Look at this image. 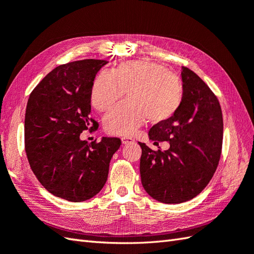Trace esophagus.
Masks as SVG:
<instances>
[{"label":"esophagus","mask_w":254,"mask_h":254,"mask_svg":"<svg viewBox=\"0 0 254 254\" xmlns=\"http://www.w3.org/2000/svg\"><path fill=\"white\" fill-rule=\"evenodd\" d=\"M121 141H122V144L127 145V144L133 143V142H134V138H132V137H130V136H123V137L121 138Z\"/></svg>","instance_id":"34e87169"}]
</instances>
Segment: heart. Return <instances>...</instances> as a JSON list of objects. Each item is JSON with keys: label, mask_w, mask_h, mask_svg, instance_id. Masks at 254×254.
<instances>
[{"label": "heart", "mask_w": 254, "mask_h": 254, "mask_svg": "<svg viewBox=\"0 0 254 254\" xmlns=\"http://www.w3.org/2000/svg\"><path fill=\"white\" fill-rule=\"evenodd\" d=\"M127 101L116 107L105 117V130L112 135H130L147 120L164 122L180 105L182 87L174 72L158 63L146 60L126 61L102 72L91 86V104L99 111H107L122 99Z\"/></svg>", "instance_id": "heart-1"}]
</instances>
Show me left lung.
<instances>
[{
    "label": "left lung",
    "instance_id": "obj_1",
    "mask_svg": "<svg viewBox=\"0 0 254 254\" xmlns=\"http://www.w3.org/2000/svg\"><path fill=\"white\" fill-rule=\"evenodd\" d=\"M182 99L168 120L150 127L149 139L169 142L167 150L142 148L143 188L166 204L187 202L201 193L216 170L223 145V113L217 97L190 68L182 66Z\"/></svg>",
    "mask_w": 254,
    "mask_h": 254
}]
</instances>
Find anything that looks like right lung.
Here are the masks:
<instances>
[{
	"label": "right lung",
	"instance_id": "obj_1",
	"mask_svg": "<svg viewBox=\"0 0 254 254\" xmlns=\"http://www.w3.org/2000/svg\"><path fill=\"white\" fill-rule=\"evenodd\" d=\"M108 61H75L56 67L31 91L25 115V149L37 179L53 195L82 202L104 188L109 164L121 145L117 137L82 141L93 130L90 93Z\"/></svg>",
	"mask_w": 254,
	"mask_h": 254
}]
</instances>
